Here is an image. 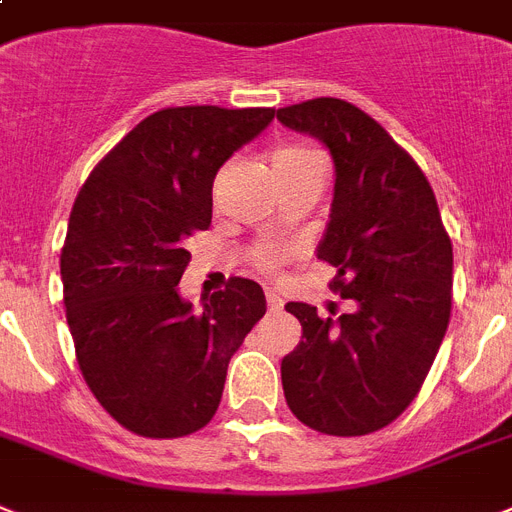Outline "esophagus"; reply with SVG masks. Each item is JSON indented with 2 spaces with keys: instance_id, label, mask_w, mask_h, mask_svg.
I'll return each instance as SVG.
<instances>
[{
  "instance_id": "obj_1",
  "label": "esophagus",
  "mask_w": 512,
  "mask_h": 512,
  "mask_svg": "<svg viewBox=\"0 0 512 512\" xmlns=\"http://www.w3.org/2000/svg\"><path fill=\"white\" fill-rule=\"evenodd\" d=\"M265 302H268L270 313H281V310H284V302H281L276 294H265Z\"/></svg>"
}]
</instances>
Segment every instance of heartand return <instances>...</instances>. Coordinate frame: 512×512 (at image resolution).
<instances>
[{
	"mask_svg": "<svg viewBox=\"0 0 512 512\" xmlns=\"http://www.w3.org/2000/svg\"><path fill=\"white\" fill-rule=\"evenodd\" d=\"M313 157H318L313 149L284 147V149H278L276 155H273V168H281V165H294V162L313 160ZM289 252H292V249L278 247V244H260V247H255V252H252V263L263 270V273H273V270L284 263L286 257H289Z\"/></svg>",
	"mask_w": 512,
	"mask_h": 512,
	"instance_id": "1",
	"label": "heart"
}]
</instances>
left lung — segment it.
<instances>
[{"mask_svg": "<svg viewBox=\"0 0 512 512\" xmlns=\"http://www.w3.org/2000/svg\"><path fill=\"white\" fill-rule=\"evenodd\" d=\"M286 128L331 152L334 202L318 260L352 313L321 318L289 302L302 342L281 360L286 405L310 429H384L421 392L452 310V242L423 170L371 115L344 99L281 107Z\"/></svg>", "mask_w": 512, "mask_h": 512, "instance_id": "8db88e82", "label": "left lung"}]
</instances>
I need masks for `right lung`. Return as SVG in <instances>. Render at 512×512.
Returning a JSON list of instances; mask_svg holds the SVG:
<instances>
[{"mask_svg": "<svg viewBox=\"0 0 512 512\" xmlns=\"http://www.w3.org/2000/svg\"><path fill=\"white\" fill-rule=\"evenodd\" d=\"M276 118L270 107H168L91 170L60 255L78 368L107 413L149 439L213 421L228 363L265 315V294L231 278L202 310L178 281L191 234L213 220V181Z\"/></svg>", "mask_w": 512, "mask_h": 512, "instance_id": "add662e5", "label": "right lung"}]
</instances>
